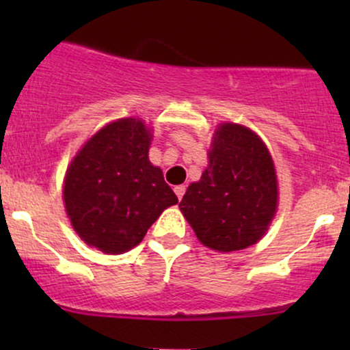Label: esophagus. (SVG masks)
Here are the masks:
<instances>
[{"label":"esophagus","mask_w":350,"mask_h":350,"mask_svg":"<svg viewBox=\"0 0 350 350\" xmlns=\"http://www.w3.org/2000/svg\"><path fill=\"white\" fill-rule=\"evenodd\" d=\"M174 192H176V196H178V199L180 200L183 199V196L186 194V186H176Z\"/></svg>","instance_id":"34e87169"}]
</instances>
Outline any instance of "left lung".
<instances>
[{"label": "left lung", "instance_id": "1", "mask_svg": "<svg viewBox=\"0 0 350 350\" xmlns=\"http://www.w3.org/2000/svg\"><path fill=\"white\" fill-rule=\"evenodd\" d=\"M276 174L267 146L235 123L217 128L208 167L179 202L198 239L217 252L256 243L276 212Z\"/></svg>", "mask_w": 350, "mask_h": 350}]
</instances>
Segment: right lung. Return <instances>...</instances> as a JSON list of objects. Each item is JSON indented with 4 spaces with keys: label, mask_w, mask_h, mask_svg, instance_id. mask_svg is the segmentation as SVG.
Listing matches in <instances>:
<instances>
[{
    "label": "right lung",
    "mask_w": 350,
    "mask_h": 350,
    "mask_svg": "<svg viewBox=\"0 0 350 350\" xmlns=\"http://www.w3.org/2000/svg\"><path fill=\"white\" fill-rule=\"evenodd\" d=\"M151 133L123 118L88 139L67 170L64 200L83 242L105 253L138 245L166 207L178 204L163 171L148 159Z\"/></svg>",
    "instance_id": "add662e5"
}]
</instances>
